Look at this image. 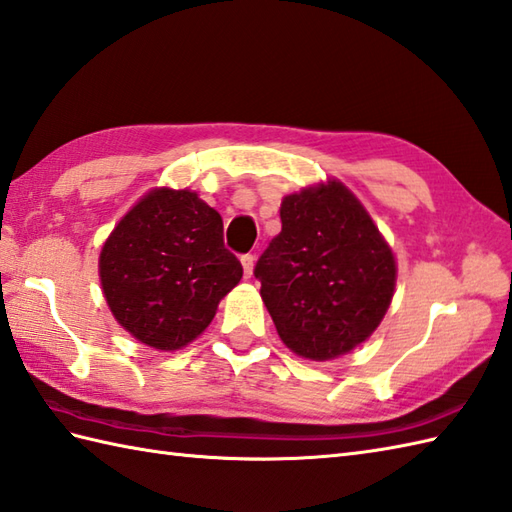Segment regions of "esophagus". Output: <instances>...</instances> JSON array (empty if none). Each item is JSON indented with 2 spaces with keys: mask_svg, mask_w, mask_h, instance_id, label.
Wrapping results in <instances>:
<instances>
[{
  "mask_svg": "<svg viewBox=\"0 0 512 512\" xmlns=\"http://www.w3.org/2000/svg\"><path fill=\"white\" fill-rule=\"evenodd\" d=\"M242 266H244V275L251 277L253 275V266H255V257L251 253L242 255Z\"/></svg>",
  "mask_w": 512,
  "mask_h": 512,
  "instance_id": "34e87169",
  "label": "esophagus"
}]
</instances>
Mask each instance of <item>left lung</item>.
<instances>
[{"mask_svg":"<svg viewBox=\"0 0 512 512\" xmlns=\"http://www.w3.org/2000/svg\"><path fill=\"white\" fill-rule=\"evenodd\" d=\"M255 277L288 349L325 362L373 334L395 294L397 266L371 216L340 181L281 202V233Z\"/></svg>","mask_w":512,"mask_h":512,"instance_id":"obj_1","label":"left lung"}]
</instances>
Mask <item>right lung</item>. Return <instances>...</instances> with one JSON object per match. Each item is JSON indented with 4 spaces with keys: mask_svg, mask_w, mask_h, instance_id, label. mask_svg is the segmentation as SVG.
I'll return each mask as SVG.
<instances>
[{
    "mask_svg": "<svg viewBox=\"0 0 512 512\" xmlns=\"http://www.w3.org/2000/svg\"><path fill=\"white\" fill-rule=\"evenodd\" d=\"M242 279L222 218L189 189H152L104 242V299L130 336L159 351L198 338Z\"/></svg>",
    "mask_w": 512,
    "mask_h": 512,
    "instance_id": "1",
    "label": "right lung"
}]
</instances>
